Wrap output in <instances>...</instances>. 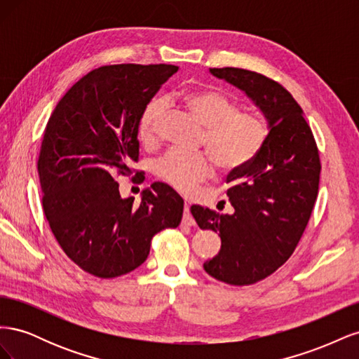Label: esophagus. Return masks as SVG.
I'll return each instance as SVG.
<instances>
[{
    "instance_id": "34e87169",
    "label": "esophagus",
    "mask_w": 359,
    "mask_h": 359,
    "mask_svg": "<svg viewBox=\"0 0 359 359\" xmlns=\"http://www.w3.org/2000/svg\"><path fill=\"white\" fill-rule=\"evenodd\" d=\"M182 224H187V226H194V219H193V215H191V212H190V208H189L187 202H186V205H184Z\"/></svg>"
}]
</instances>
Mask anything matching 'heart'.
<instances>
[{
  "label": "heart",
  "instance_id": "obj_1",
  "mask_svg": "<svg viewBox=\"0 0 359 359\" xmlns=\"http://www.w3.org/2000/svg\"><path fill=\"white\" fill-rule=\"evenodd\" d=\"M203 127L202 142L210 149L223 173L243 170L262 153L269 128L262 115L240 111L238 103L223 93L210 88H187L172 95ZM165 112L161 100H153L142 112L139 136L142 142H154L158 123ZM214 163L206 153H182L172 149L154 166L156 175L178 191L190 193L211 177Z\"/></svg>",
  "mask_w": 359,
  "mask_h": 359
}]
</instances>
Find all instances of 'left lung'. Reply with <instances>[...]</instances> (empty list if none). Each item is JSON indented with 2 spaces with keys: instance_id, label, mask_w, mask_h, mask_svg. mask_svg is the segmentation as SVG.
<instances>
[{
  "instance_id": "1",
  "label": "left lung",
  "mask_w": 359,
  "mask_h": 359,
  "mask_svg": "<svg viewBox=\"0 0 359 359\" xmlns=\"http://www.w3.org/2000/svg\"><path fill=\"white\" fill-rule=\"evenodd\" d=\"M235 85L265 115L269 135L256 160L227 175L232 214L191 205L201 229L219 232V255L203 268L215 280L248 286L266 278L295 252L318 198L320 160L301 106L278 82L244 69H210Z\"/></svg>"
}]
</instances>
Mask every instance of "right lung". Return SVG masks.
<instances>
[{"instance_id":"add662e5","label":"right lung","mask_w":359,"mask_h":359,"mask_svg":"<svg viewBox=\"0 0 359 359\" xmlns=\"http://www.w3.org/2000/svg\"><path fill=\"white\" fill-rule=\"evenodd\" d=\"M177 72L170 64L95 69L64 94L46 124L37 161L43 211L62 252L91 276L136 269L153 236L181 223L184 201L168 184H151L135 203L115 181L133 173L140 116Z\"/></svg>"}]
</instances>
